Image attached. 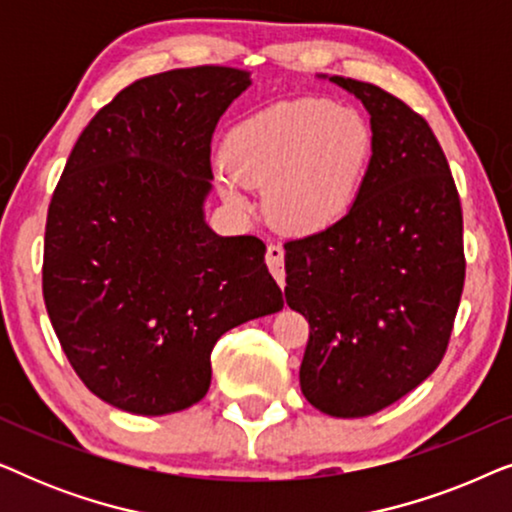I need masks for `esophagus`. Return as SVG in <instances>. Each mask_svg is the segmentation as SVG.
Listing matches in <instances>:
<instances>
[{
    "label": "esophagus",
    "mask_w": 512,
    "mask_h": 512,
    "mask_svg": "<svg viewBox=\"0 0 512 512\" xmlns=\"http://www.w3.org/2000/svg\"><path fill=\"white\" fill-rule=\"evenodd\" d=\"M265 263H268V268L272 272V277L277 279V284L284 289V249L279 247V244H268V251H265Z\"/></svg>",
    "instance_id": "34e87169"
}]
</instances>
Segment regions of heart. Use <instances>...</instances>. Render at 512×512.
Masks as SVG:
<instances>
[{"instance_id": "1", "label": "heart", "mask_w": 512, "mask_h": 512, "mask_svg": "<svg viewBox=\"0 0 512 512\" xmlns=\"http://www.w3.org/2000/svg\"><path fill=\"white\" fill-rule=\"evenodd\" d=\"M373 149V128L352 107L321 97L270 104L228 132L221 193L244 209L247 186H268L265 209L275 226L317 233L352 209Z\"/></svg>"}]
</instances>
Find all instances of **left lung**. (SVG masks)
<instances>
[{
	"label": "left lung",
	"instance_id": "1",
	"mask_svg": "<svg viewBox=\"0 0 512 512\" xmlns=\"http://www.w3.org/2000/svg\"><path fill=\"white\" fill-rule=\"evenodd\" d=\"M375 135L338 223L284 244L286 303L310 324L300 389L331 417H368L440 366L466 277L464 216L436 135L396 95L331 76Z\"/></svg>",
	"mask_w": 512,
	"mask_h": 512
}]
</instances>
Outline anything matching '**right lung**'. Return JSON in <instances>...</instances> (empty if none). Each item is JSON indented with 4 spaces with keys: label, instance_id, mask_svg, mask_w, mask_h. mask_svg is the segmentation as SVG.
<instances>
[{
    "label": "right lung",
    "instance_id": "add662e5",
    "mask_svg": "<svg viewBox=\"0 0 512 512\" xmlns=\"http://www.w3.org/2000/svg\"><path fill=\"white\" fill-rule=\"evenodd\" d=\"M247 86L214 65L130 83L83 128L53 191L48 317L81 382L125 412L191 408L216 340L284 305L265 244L214 235L202 216L216 123Z\"/></svg>",
    "mask_w": 512,
    "mask_h": 512
}]
</instances>
